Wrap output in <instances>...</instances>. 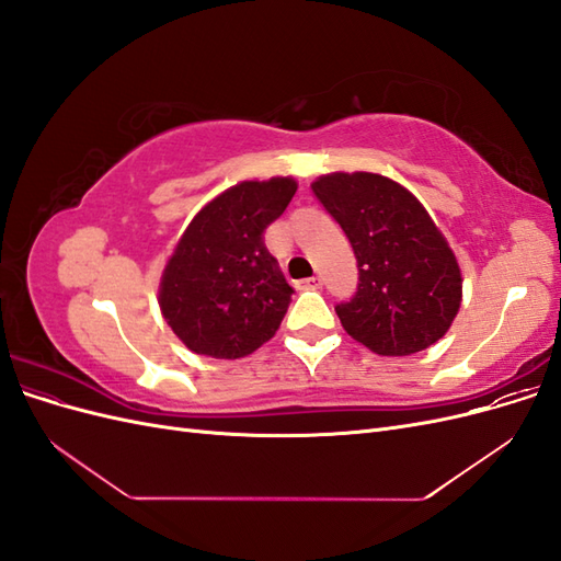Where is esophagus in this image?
Wrapping results in <instances>:
<instances>
[{
	"mask_svg": "<svg viewBox=\"0 0 561 561\" xmlns=\"http://www.w3.org/2000/svg\"><path fill=\"white\" fill-rule=\"evenodd\" d=\"M320 287H322V278L320 276L297 280V290H320Z\"/></svg>",
	"mask_w": 561,
	"mask_h": 561,
	"instance_id": "obj_1",
	"label": "esophagus"
}]
</instances>
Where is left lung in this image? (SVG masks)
Instances as JSON below:
<instances>
[{
  "mask_svg": "<svg viewBox=\"0 0 561 561\" xmlns=\"http://www.w3.org/2000/svg\"><path fill=\"white\" fill-rule=\"evenodd\" d=\"M311 190L358 260V290L334 307L344 330L379 355H412L443 339L463 278L419 198L377 173H330Z\"/></svg>",
  "mask_w": 561,
  "mask_h": 561,
  "instance_id": "obj_1",
  "label": "left lung"
}]
</instances>
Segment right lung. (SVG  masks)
I'll use <instances>...</instances> for the list:
<instances>
[{
    "label": "right lung",
    "instance_id": "1",
    "mask_svg": "<svg viewBox=\"0 0 561 561\" xmlns=\"http://www.w3.org/2000/svg\"><path fill=\"white\" fill-rule=\"evenodd\" d=\"M295 192L293 178L241 182L186 227L159 287L161 313L186 348L233 360L276 334L295 290L266 250L264 231Z\"/></svg>",
    "mask_w": 561,
    "mask_h": 561
}]
</instances>
